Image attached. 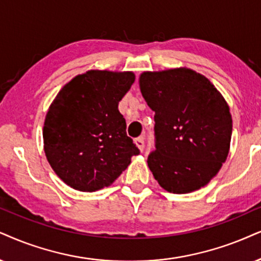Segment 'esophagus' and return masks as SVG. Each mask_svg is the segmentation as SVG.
<instances>
[{
	"instance_id": "obj_1",
	"label": "esophagus",
	"mask_w": 261,
	"mask_h": 261,
	"mask_svg": "<svg viewBox=\"0 0 261 261\" xmlns=\"http://www.w3.org/2000/svg\"><path fill=\"white\" fill-rule=\"evenodd\" d=\"M135 143H136V146L138 149L141 151H143V148H144V137H138L135 140Z\"/></svg>"
}]
</instances>
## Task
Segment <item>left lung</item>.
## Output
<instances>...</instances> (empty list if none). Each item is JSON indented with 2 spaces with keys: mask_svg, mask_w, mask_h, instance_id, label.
Listing matches in <instances>:
<instances>
[{
  "mask_svg": "<svg viewBox=\"0 0 261 261\" xmlns=\"http://www.w3.org/2000/svg\"><path fill=\"white\" fill-rule=\"evenodd\" d=\"M140 89L155 112V150L147 163L160 187L187 194L208 184L230 149L232 119L225 98L187 67L143 72Z\"/></svg>",
  "mask_w": 261,
  "mask_h": 261,
  "instance_id": "1",
  "label": "left lung"
}]
</instances>
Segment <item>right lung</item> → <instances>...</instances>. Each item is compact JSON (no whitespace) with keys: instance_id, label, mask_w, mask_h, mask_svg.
<instances>
[{"instance_id":"right-lung-1","label":"right lung","mask_w":261,"mask_h":261,"mask_svg":"<svg viewBox=\"0 0 261 261\" xmlns=\"http://www.w3.org/2000/svg\"><path fill=\"white\" fill-rule=\"evenodd\" d=\"M134 82L133 72L90 70L54 98L43 126L44 153L67 186L89 193L103 189L140 154L118 110Z\"/></svg>"}]
</instances>
